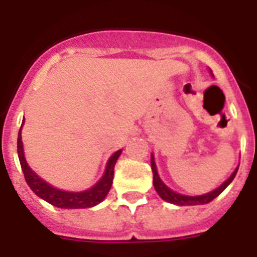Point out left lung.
Wrapping results in <instances>:
<instances>
[{"instance_id": "8db88e82", "label": "left lung", "mask_w": 257, "mask_h": 257, "mask_svg": "<svg viewBox=\"0 0 257 257\" xmlns=\"http://www.w3.org/2000/svg\"><path fill=\"white\" fill-rule=\"evenodd\" d=\"M151 166H152V171H153V184L157 193H158L161 198L165 199L166 202H170V203H174V205H179V206H196V205H205V203H208V202H211L212 199L216 198L220 193L224 192V189H225L229 184L233 181V179L235 178V174H237L238 171V167H237V169L234 170V172L230 175V178H229L226 181H224V183L217 188V189L212 190V192L207 193V194H202V196L189 197V196L179 194V193L176 192H172L170 188L166 187L165 184L162 183V180L160 179V176H158V174H157V167H156V163H154L153 156H152L151 158Z\"/></svg>"}]
</instances>
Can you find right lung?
I'll return each instance as SVG.
<instances>
[{
  "label": "right lung",
  "instance_id": "right-lung-1",
  "mask_svg": "<svg viewBox=\"0 0 257 257\" xmlns=\"http://www.w3.org/2000/svg\"><path fill=\"white\" fill-rule=\"evenodd\" d=\"M20 131H22V127H20ZM20 131L19 135H18V156H19L20 166H22L23 174H24V179H26L27 184L33 190V193L37 194L40 198L45 199L46 202L51 203L52 206L60 208L94 207V206L100 203L105 198V196L110 190V187H112L113 175H114V165L117 162L119 154H121V149L115 152L114 154H112V157L109 158L103 178L97 181L94 187H91L87 190H83V192H65V190H60L51 187L50 184H47L46 181L38 178L37 175L32 171L31 167L27 163L26 158H24Z\"/></svg>",
  "mask_w": 257,
  "mask_h": 257
}]
</instances>
